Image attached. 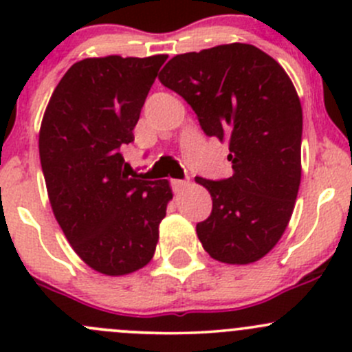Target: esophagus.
<instances>
[{"label":"esophagus","mask_w":352,"mask_h":352,"mask_svg":"<svg viewBox=\"0 0 352 352\" xmlns=\"http://www.w3.org/2000/svg\"><path fill=\"white\" fill-rule=\"evenodd\" d=\"M170 184H172L173 192H182V190L186 189L187 186H189V180H179V179H173V180H170Z\"/></svg>","instance_id":"obj_1"}]
</instances>
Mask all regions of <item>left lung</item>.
Returning <instances> with one entry per match:
<instances>
[{
    "label": "left lung",
    "instance_id": "left-lung-1",
    "mask_svg": "<svg viewBox=\"0 0 352 352\" xmlns=\"http://www.w3.org/2000/svg\"><path fill=\"white\" fill-rule=\"evenodd\" d=\"M158 80L196 112L206 136L228 141L233 175L196 177L212 197L196 232L225 264H250L274 248L301 180L303 112L278 61L250 44H225L170 59Z\"/></svg>",
    "mask_w": 352,
    "mask_h": 352
}]
</instances>
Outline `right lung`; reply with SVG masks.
<instances>
[{"instance_id": "obj_1", "label": "right lung", "mask_w": 352, "mask_h": 352, "mask_svg": "<svg viewBox=\"0 0 352 352\" xmlns=\"http://www.w3.org/2000/svg\"><path fill=\"white\" fill-rule=\"evenodd\" d=\"M168 56L88 58L66 71L45 109L38 153L52 212L85 264L107 276L144 267L172 189L129 179L122 146L133 143L158 71Z\"/></svg>"}]
</instances>
